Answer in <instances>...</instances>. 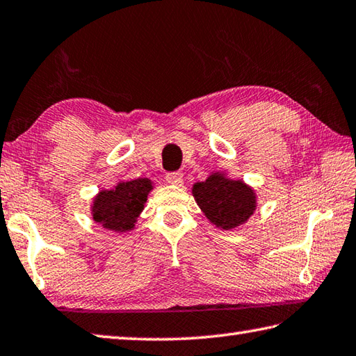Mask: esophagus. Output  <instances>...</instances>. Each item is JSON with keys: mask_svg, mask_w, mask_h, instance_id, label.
I'll return each mask as SVG.
<instances>
[{"mask_svg": "<svg viewBox=\"0 0 356 356\" xmlns=\"http://www.w3.org/2000/svg\"><path fill=\"white\" fill-rule=\"evenodd\" d=\"M165 181L169 184H175V186H181L183 183V173L181 172H170L165 175Z\"/></svg>", "mask_w": 356, "mask_h": 356, "instance_id": "obj_1", "label": "esophagus"}]
</instances>
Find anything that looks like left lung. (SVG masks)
Segmentation results:
<instances>
[{"instance_id":"1","label":"left lung","mask_w":356,"mask_h":356,"mask_svg":"<svg viewBox=\"0 0 356 356\" xmlns=\"http://www.w3.org/2000/svg\"><path fill=\"white\" fill-rule=\"evenodd\" d=\"M192 193L207 220L225 231L246 223L257 207L252 187L220 172L193 184Z\"/></svg>"}]
</instances>
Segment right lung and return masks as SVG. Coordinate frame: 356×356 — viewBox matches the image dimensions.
<instances>
[{
  "label": "right lung",
  "mask_w": 356,
  "mask_h": 356,
  "mask_svg": "<svg viewBox=\"0 0 356 356\" xmlns=\"http://www.w3.org/2000/svg\"><path fill=\"white\" fill-rule=\"evenodd\" d=\"M152 189L149 178H138L120 181L110 191H100L91 206L92 220L108 231H131Z\"/></svg>",
  "instance_id": "right-lung-1"
}]
</instances>
